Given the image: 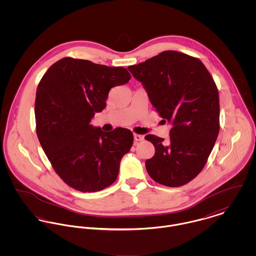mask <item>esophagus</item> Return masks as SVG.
<instances>
[{"instance_id":"34e87169","label":"esophagus","mask_w":256,"mask_h":256,"mask_svg":"<svg viewBox=\"0 0 256 256\" xmlns=\"http://www.w3.org/2000/svg\"><path fill=\"white\" fill-rule=\"evenodd\" d=\"M134 139H135V141H143L144 140V136L143 135H139V134H134Z\"/></svg>"}]
</instances>
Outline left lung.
Listing matches in <instances>:
<instances>
[{
	"mask_svg": "<svg viewBox=\"0 0 256 256\" xmlns=\"http://www.w3.org/2000/svg\"><path fill=\"white\" fill-rule=\"evenodd\" d=\"M128 70L142 82L164 121L172 125L168 142L154 135L145 137L156 150L146 160V172L156 182L182 186L200 174L217 140V86L199 59L172 50Z\"/></svg>",
	"mask_w": 256,
	"mask_h": 256,
	"instance_id": "8db88e82",
	"label": "left lung"
}]
</instances>
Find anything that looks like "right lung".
Returning a JSON list of instances; mask_svg holds the SVG:
<instances>
[{
    "label": "right lung",
    "mask_w": 256,
    "mask_h": 256,
    "mask_svg": "<svg viewBox=\"0 0 256 256\" xmlns=\"http://www.w3.org/2000/svg\"><path fill=\"white\" fill-rule=\"evenodd\" d=\"M130 78L123 67L70 57L42 76L36 98L37 137L54 170L74 189L96 192L116 180L133 134L125 128L104 132L90 122L106 106L110 90Z\"/></svg>",
    "instance_id": "add662e5"
}]
</instances>
